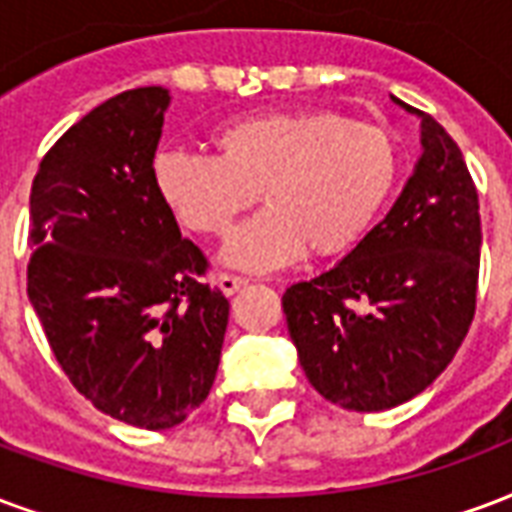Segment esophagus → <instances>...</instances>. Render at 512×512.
<instances>
[{
  "mask_svg": "<svg viewBox=\"0 0 512 512\" xmlns=\"http://www.w3.org/2000/svg\"><path fill=\"white\" fill-rule=\"evenodd\" d=\"M217 285H219V290H222V293H225V295H233V293H238V290H241V287L246 285V279H241V276H236V274H219Z\"/></svg>",
  "mask_w": 512,
  "mask_h": 512,
  "instance_id": "1",
  "label": "esophagus"
}]
</instances>
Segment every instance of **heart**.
<instances>
[{
	"instance_id": "b5f03b06",
	"label": "heart",
	"mask_w": 512,
	"mask_h": 512,
	"mask_svg": "<svg viewBox=\"0 0 512 512\" xmlns=\"http://www.w3.org/2000/svg\"><path fill=\"white\" fill-rule=\"evenodd\" d=\"M211 143L217 157L160 151L151 184L170 217L206 238H225L260 195L266 211L222 252L244 271L290 266L306 249L342 255L369 233L399 179L391 132L320 108L233 119Z\"/></svg>"
}]
</instances>
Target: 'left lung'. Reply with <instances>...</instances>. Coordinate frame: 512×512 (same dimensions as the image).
Here are the masks:
<instances>
[{
  "label": "left lung",
  "instance_id": "left-lung-1",
  "mask_svg": "<svg viewBox=\"0 0 512 512\" xmlns=\"http://www.w3.org/2000/svg\"><path fill=\"white\" fill-rule=\"evenodd\" d=\"M418 116L423 154L385 219L339 266L282 295L306 380L342 410H391L426 391L475 317L478 189L456 140Z\"/></svg>",
  "mask_w": 512,
  "mask_h": 512
}]
</instances>
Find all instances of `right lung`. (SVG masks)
I'll return each mask as SVG.
<instances>
[{
  "mask_svg": "<svg viewBox=\"0 0 512 512\" xmlns=\"http://www.w3.org/2000/svg\"><path fill=\"white\" fill-rule=\"evenodd\" d=\"M162 86L97 105L48 149L29 195L26 293L75 391L138 429L179 426L217 377L230 304L151 184Z\"/></svg>",
  "mask_w": 512,
  "mask_h": 512,
  "instance_id": "1",
  "label": "right lung"
}]
</instances>
